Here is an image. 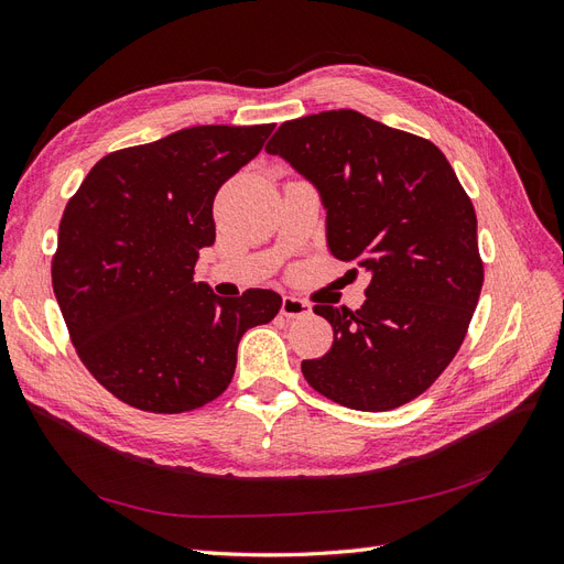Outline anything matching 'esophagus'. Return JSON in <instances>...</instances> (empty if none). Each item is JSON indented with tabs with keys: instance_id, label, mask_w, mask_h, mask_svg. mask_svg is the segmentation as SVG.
<instances>
[{
	"instance_id": "esophagus-1",
	"label": "esophagus",
	"mask_w": 564,
	"mask_h": 564,
	"mask_svg": "<svg viewBox=\"0 0 564 564\" xmlns=\"http://www.w3.org/2000/svg\"><path fill=\"white\" fill-rule=\"evenodd\" d=\"M286 319H294V317H303V315H311V306L306 301H301L296 296H284L282 299V311H280Z\"/></svg>"
}]
</instances>
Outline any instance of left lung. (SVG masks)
<instances>
[{
	"label": "left lung",
	"instance_id": "8db88e82",
	"mask_svg": "<svg viewBox=\"0 0 564 564\" xmlns=\"http://www.w3.org/2000/svg\"><path fill=\"white\" fill-rule=\"evenodd\" d=\"M268 154L319 194L327 247L372 275L358 311L317 306L334 344L306 382L354 410L417 399L465 339L484 284L477 216L441 149L351 109L286 120Z\"/></svg>",
	"mask_w": 564,
	"mask_h": 564
}]
</instances>
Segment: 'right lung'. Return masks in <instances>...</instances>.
<instances>
[{
    "label": "right lung",
    "instance_id": "right-lung-1",
    "mask_svg": "<svg viewBox=\"0 0 564 564\" xmlns=\"http://www.w3.org/2000/svg\"><path fill=\"white\" fill-rule=\"evenodd\" d=\"M275 126H196L95 163L58 225L52 284L70 341L97 382L149 413L202 408L232 382L245 332L282 296L220 299L194 282L216 241L213 199Z\"/></svg>",
    "mask_w": 564,
    "mask_h": 564
}]
</instances>
